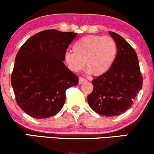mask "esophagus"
I'll return each instance as SVG.
<instances>
[{
  "label": "esophagus",
  "instance_id": "1",
  "mask_svg": "<svg viewBox=\"0 0 154 154\" xmlns=\"http://www.w3.org/2000/svg\"><path fill=\"white\" fill-rule=\"evenodd\" d=\"M86 82V79L85 78H82V77H79V84H82V83Z\"/></svg>",
  "mask_w": 154,
  "mask_h": 154
}]
</instances>
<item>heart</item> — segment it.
<instances>
[{
	"label": "heart",
	"mask_w": 154,
	"mask_h": 154,
	"mask_svg": "<svg viewBox=\"0 0 154 154\" xmlns=\"http://www.w3.org/2000/svg\"><path fill=\"white\" fill-rule=\"evenodd\" d=\"M72 51L64 55L65 62L72 71H80L85 61L88 73L100 76L106 73L114 63L117 46L111 37L89 35L77 40Z\"/></svg>",
	"instance_id": "1"
}]
</instances>
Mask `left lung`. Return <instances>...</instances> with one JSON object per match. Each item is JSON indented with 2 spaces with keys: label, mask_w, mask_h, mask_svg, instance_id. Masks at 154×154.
Instances as JSON below:
<instances>
[{
  "label": "left lung",
  "mask_w": 154,
  "mask_h": 154,
  "mask_svg": "<svg viewBox=\"0 0 154 154\" xmlns=\"http://www.w3.org/2000/svg\"><path fill=\"white\" fill-rule=\"evenodd\" d=\"M109 33L117 46L116 59L106 73L92 81L93 91L87 99L97 114L114 116L131 106L142 89L143 77L135 50L117 33Z\"/></svg>",
  "instance_id": "obj_1"
}]
</instances>
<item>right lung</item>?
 I'll return each instance as SVG.
<instances>
[{
    "mask_svg": "<svg viewBox=\"0 0 154 154\" xmlns=\"http://www.w3.org/2000/svg\"><path fill=\"white\" fill-rule=\"evenodd\" d=\"M77 33L47 29L33 35L15 58L11 75L17 104L36 119L57 114L66 99V90L79 79L63 63L69 45Z\"/></svg>",
    "mask_w": 154,
    "mask_h": 154,
    "instance_id": "add662e5",
    "label": "right lung"
}]
</instances>
